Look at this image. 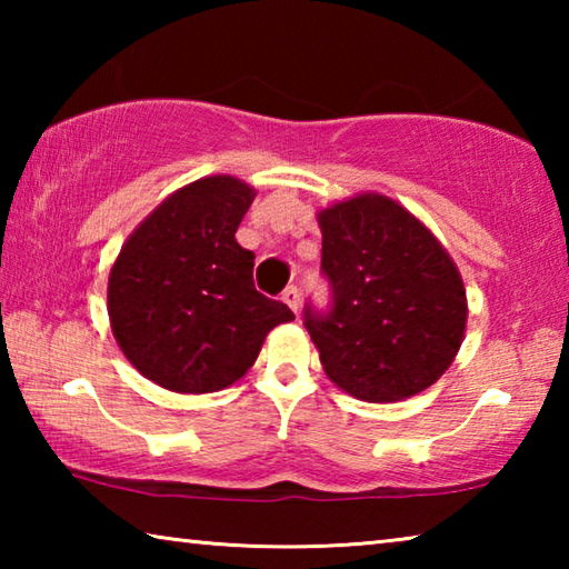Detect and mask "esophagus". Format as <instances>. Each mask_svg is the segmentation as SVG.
Returning <instances> with one entry per match:
<instances>
[{
  "instance_id": "obj_1",
  "label": "esophagus",
  "mask_w": 569,
  "mask_h": 569,
  "mask_svg": "<svg viewBox=\"0 0 569 569\" xmlns=\"http://www.w3.org/2000/svg\"><path fill=\"white\" fill-rule=\"evenodd\" d=\"M283 301H286V306L288 308H291V311L293 313H298V308H301V291H298V288L296 286H288L286 288V291H283Z\"/></svg>"
}]
</instances>
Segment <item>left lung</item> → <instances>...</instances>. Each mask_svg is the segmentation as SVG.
I'll list each match as a JSON object with an SVG mask.
<instances>
[{"mask_svg":"<svg viewBox=\"0 0 569 569\" xmlns=\"http://www.w3.org/2000/svg\"><path fill=\"white\" fill-rule=\"evenodd\" d=\"M329 311L303 326L326 377L371 403L429 389L455 361L467 291L445 246L397 200L363 192L319 213Z\"/></svg>","mask_w":569,"mask_h":569,"instance_id":"left-lung-1","label":"left lung"}]
</instances>
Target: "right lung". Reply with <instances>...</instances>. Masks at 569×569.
<instances>
[{"mask_svg":"<svg viewBox=\"0 0 569 569\" xmlns=\"http://www.w3.org/2000/svg\"><path fill=\"white\" fill-rule=\"evenodd\" d=\"M256 190L230 176L172 192L124 240L108 281L114 341L142 377L178 393L230 387L293 311L253 286L236 230Z\"/></svg>","mask_w":569,"mask_h":569,"instance_id":"add662e5","label":"right lung"}]
</instances>
